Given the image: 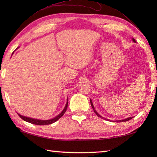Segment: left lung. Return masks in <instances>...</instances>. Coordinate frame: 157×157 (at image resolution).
<instances>
[{"instance_id": "1", "label": "left lung", "mask_w": 157, "mask_h": 157, "mask_svg": "<svg viewBox=\"0 0 157 157\" xmlns=\"http://www.w3.org/2000/svg\"><path fill=\"white\" fill-rule=\"evenodd\" d=\"M132 40H133V41H134V42H136V40H135V39H134V38H132ZM90 104H91V106H92V109H93V110H94V112L96 113V115H97L98 117H101L102 119H105L104 117H102V116H101L98 113H97V111H96L95 110V109H94V105H93V103H92V100L90 99ZM133 118V117H128V118H127V119H123V120H118V121H115V122H123V121H129V120H130V119H132ZM106 120H109V119H106ZM109 121H110V120H109Z\"/></svg>"}]
</instances>
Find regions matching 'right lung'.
<instances>
[{
    "instance_id": "add662e5",
    "label": "right lung",
    "mask_w": 157,
    "mask_h": 157,
    "mask_svg": "<svg viewBox=\"0 0 157 157\" xmlns=\"http://www.w3.org/2000/svg\"><path fill=\"white\" fill-rule=\"evenodd\" d=\"M67 105H68V102H67L66 105L65 106L64 109L63 110V111L60 113L59 115H58L56 117H55V118H53L52 119H49V120H40V119H33V118H29L27 117L21 115L20 114H18V115L21 117L23 120L24 121L29 122L30 123H32V124H35V125H49V124H52V123L56 122L58 119H59L61 117L65 114V113L67 109Z\"/></svg>"
}]
</instances>
